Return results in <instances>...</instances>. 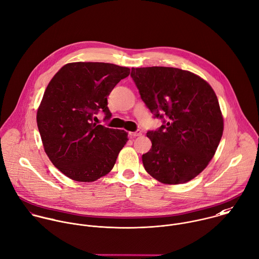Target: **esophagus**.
<instances>
[{"label": "esophagus", "instance_id": "esophagus-1", "mask_svg": "<svg viewBox=\"0 0 259 259\" xmlns=\"http://www.w3.org/2000/svg\"><path fill=\"white\" fill-rule=\"evenodd\" d=\"M130 136L133 137V138H136V137H140L142 136V132L140 130L136 131V132H133V133H130Z\"/></svg>", "mask_w": 259, "mask_h": 259}]
</instances>
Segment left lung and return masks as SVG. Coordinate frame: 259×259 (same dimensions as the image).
<instances>
[{"instance_id": "8db88e82", "label": "left lung", "mask_w": 259, "mask_h": 259, "mask_svg": "<svg viewBox=\"0 0 259 259\" xmlns=\"http://www.w3.org/2000/svg\"><path fill=\"white\" fill-rule=\"evenodd\" d=\"M142 100L163 124L149 131L151 150L142 157L146 171L165 184L185 183L213 157L224 120L212 88L200 77L176 68H133Z\"/></svg>"}]
</instances>
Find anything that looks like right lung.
Returning a JSON list of instances; mask_svg holds the SVG:
<instances>
[{
	"label": "right lung",
	"mask_w": 259,
	"mask_h": 259,
	"mask_svg": "<svg viewBox=\"0 0 259 259\" xmlns=\"http://www.w3.org/2000/svg\"><path fill=\"white\" fill-rule=\"evenodd\" d=\"M130 69L108 63H71L52 79L37 110V126L52 163L69 178L92 182L113 168L128 141L124 131L96 124L107 97Z\"/></svg>",
	"instance_id": "right-lung-1"
}]
</instances>
